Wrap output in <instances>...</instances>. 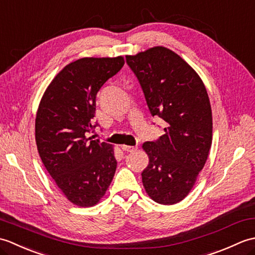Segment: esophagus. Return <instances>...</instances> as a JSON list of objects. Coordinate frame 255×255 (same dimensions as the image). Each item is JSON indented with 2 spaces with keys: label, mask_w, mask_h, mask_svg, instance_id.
<instances>
[{
  "label": "esophagus",
  "mask_w": 255,
  "mask_h": 255,
  "mask_svg": "<svg viewBox=\"0 0 255 255\" xmlns=\"http://www.w3.org/2000/svg\"><path fill=\"white\" fill-rule=\"evenodd\" d=\"M122 149L124 151H126V152H133V151H136L138 149L137 145H126V144H123L122 145Z\"/></svg>",
  "instance_id": "1"
}]
</instances>
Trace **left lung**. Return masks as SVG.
Segmentation results:
<instances>
[{"instance_id":"left-lung-1","label":"left lung","mask_w":255,"mask_h":255,"mask_svg":"<svg viewBox=\"0 0 255 255\" xmlns=\"http://www.w3.org/2000/svg\"><path fill=\"white\" fill-rule=\"evenodd\" d=\"M141 85L152 116L165 122L164 134L142 149L149 164L141 173L155 203H180L192 191L208 158L213 116L205 84L197 72L174 51L156 46L126 56Z\"/></svg>"}]
</instances>
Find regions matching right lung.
<instances>
[{
    "label": "right lung",
    "mask_w": 255,
    "mask_h": 255,
    "mask_svg": "<svg viewBox=\"0 0 255 255\" xmlns=\"http://www.w3.org/2000/svg\"><path fill=\"white\" fill-rule=\"evenodd\" d=\"M125 64L124 57L81 58L67 64L48 85L38 106L35 138L38 153L72 204L100 203L115 174L113 145L86 137L93 131L96 94Z\"/></svg>",
    "instance_id": "1"
}]
</instances>
